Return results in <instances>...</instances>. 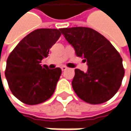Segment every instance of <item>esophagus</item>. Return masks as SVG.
<instances>
[{
  "label": "esophagus",
  "mask_w": 131,
  "mask_h": 131,
  "mask_svg": "<svg viewBox=\"0 0 131 131\" xmlns=\"http://www.w3.org/2000/svg\"><path fill=\"white\" fill-rule=\"evenodd\" d=\"M61 69H62V71H65L66 69H67V67L66 66H62V67H61Z\"/></svg>",
  "instance_id": "esophagus-1"
}]
</instances>
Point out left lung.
<instances>
[{
	"instance_id": "1",
	"label": "left lung",
	"mask_w": 131,
	"mask_h": 131,
	"mask_svg": "<svg viewBox=\"0 0 131 131\" xmlns=\"http://www.w3.org/2000/svg\"><path fill=\"white\" fill-rule=\"evenodd\" d=\"M77 57L87 62L84 72L74 70L72 85L77 95L90 104H101L111 99L121 87L125 74L123 59L105 36L88 27L60 28Z\"/></svg>"
}]
</instances>
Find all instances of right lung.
Returning <instances> with one entry per match:
<instances>
[{"mask_svg":"<svg viewBox=\"0 0 131 131\" xmlns=\"http://www.w3.org/2000/svg\"><path fill=\"white\" fill-rule=\"evenodd\" d=\"M59 30L39 28L31 32L8 56L5 75L11 92L22 103L40 104L55 91L62 69H50L40 63L60 37Z\"/></svg>","mask_w":131,"mask_h":131,"instance_id":"obj_1","label":"right lung"}]
</instances>
